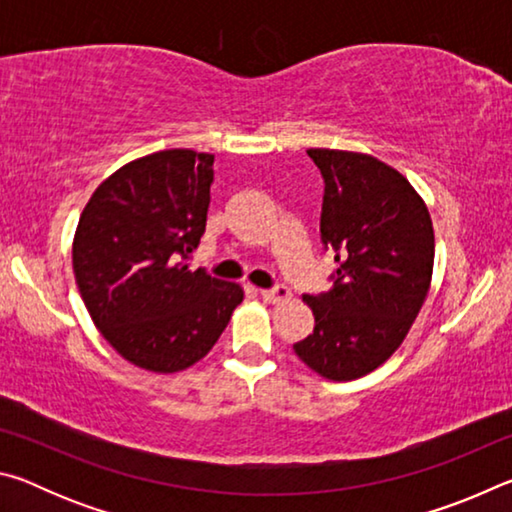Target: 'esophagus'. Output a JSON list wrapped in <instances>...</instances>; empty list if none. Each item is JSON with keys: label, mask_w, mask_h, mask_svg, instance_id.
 I'll return each mask as SVG.
<instances>
[{"label": "esophagus", "mask_w": 512, "mask_h": 512, "mask_svg": "<svg viewBox=\"0 0 512 512\" xmlns=\"http://www.w3.org/2000/svg\"><path fill=\"white\" fill-rule=\"evenodd\" d=\"M259 298L266 300V302H280V300H287L291 296V291L287 287H275V289H259Z\"/></svg>", "instance_id": "34e87169"}]
</instances>
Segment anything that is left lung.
I'll list each match as a JSON object with an SVG mask.
<instances>
[{
	"mask_svg": "<svg viewBox=\"0 0 512 512\" xmlns=\"http://www.w3.org/2000/svg\"><path fill=\"white\" fill-rule=\"evenodd\" d=\"M323 176L320 241L332 250L334 287L305 296L314 332L293 343L318 375L350 381L400 348L427 298L433 228L400 171L372 155L309 149Z\"/></svg>",
	"mask_w": 512,
	"mask_h": 512,
	"instance_id": "obj_1",
	"label": "left lung"
}]
</instances>
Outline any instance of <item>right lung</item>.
I'll use <instances>...</instances> for the list:
<instances>
[{
	"mask_svg": "<svg viewBox=\"0 0 512 512\" xmlns=\"http://www.w3.org/2000/svg\"><path fill=\"white\" fill-rule=\"evenodd\" d=\"M214 155L169 149L103 180L81 214L74 275L94 325L126 361L178 372L203 359L244 300L189 271L210 207Z\"/></svg>",
	"mask_w": 512,
	"mask_h": 512,
	"instance_id": "add662e5",
	"label": "right lung"
}]
</instances>
